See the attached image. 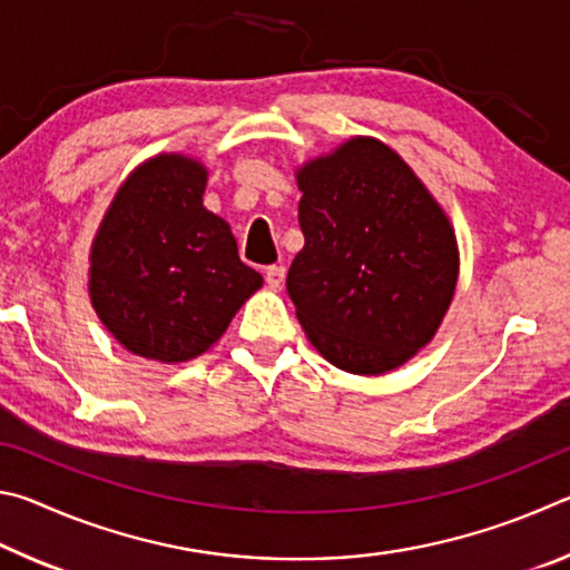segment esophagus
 <instances>
[{
	"label": "esophagus",
	"instance_id": "esophagus-1",
	"mask_svg": "<svg viewBox=\"0 0 570 570\" xmlns=\"http://www.w3.org/2000/svg\"><path fill=\"white\" fill-rule=\"evenodd\" d=\"M284 276H286V268L284 266H268L266 268V284H268V288H282Z\"/></svg>",
	"mask_w": 570,
	"mask_h": 570
}]
</instances>
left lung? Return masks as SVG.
Returning a JSON list of instances; mask_svg holds the SVG:
<instances>
[{"label": "left lung", "mask_w": 570, "mask_h": 570, "mask_svg": "<svg viewBox=\"0 0 570 570\" xmlns=\"http://www.w3.org/2000/svg\"><path fill=\"white\" fill-rule=\"evenodd\" d=\"M304 248L286 292L326 362L377 377L432 342L455 296V228L397 150L354 135L296 168Z\"/></svg>", "instance_id": "1"}]
</instances>
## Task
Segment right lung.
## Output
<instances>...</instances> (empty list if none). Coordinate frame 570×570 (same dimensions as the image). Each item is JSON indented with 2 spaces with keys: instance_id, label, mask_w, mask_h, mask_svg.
<instances>
[{
  "instance_id": "add662e5",
  "label": "right lung",
  "mask_w": 570,
  "mask_h": 570,
  "mask_svg": "<svg viewBox=\"0 0 570 570\" xmlns=\"http://www.w3.org/2000/svg\"><path fill=\"white\" fill-rule=\"evenodd\" d=\"M206 183L198 158L158 153L120 183L92 238L90 304L142 360H196L264 286L230 226L204 206Z\"/></svg>"
}]
</instances>
